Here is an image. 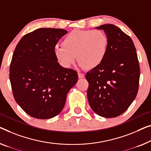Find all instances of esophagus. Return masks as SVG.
I'll return each instance as SVG.
<instances>
[{"instance_id":"34e87169","label":"esophagus","mask_w":151,"mask_h":151,"mask_svg":"<svg viewBox=\"0 0 151 151\" xmlns=\"http://www.w3.org/2000/svg\"><path fill=\"white\" fill-rule=\"evenodd\" d=\"M78 78H83L85 77V75H84V74H83V73H78Z\"/></svg>"}]
</instances>
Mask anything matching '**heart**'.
<instances>
[{
  "label": "heart",
  "mask_w": 151,
  "mask_h": 151,
  "mask_svg": "<svg viewBox=\"0 0 151 151\" xmlns=\"http://www.w3.org/2000/svg\"><path fill=\"white\" fill-rule=\"evenodd\" d=\"M109 39L100 30H74L66 36L62 45L55 46L54 55L59 64L69 68L75 62L87 69L98 67L106 55Z\"/></svg>",
  "instance_id": "heart-1"
}]
</instances>
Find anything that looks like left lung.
Masks as SVG:
<instances>
[{"label": "left lung", "instance_id": "1", "mask_svg": "<svg viewBox=\"0 0 151 151\" xmlns=\"http://www.w3.org/2000/svg\"><path fill=\"white\" fill-rule=\"evenodd\" d=\"M109 39L106 58L97 68L87 73V98L91 109L106 118L123 114L136 98L140 66L131 38L113 24L96 27Z\"/></svg>", "mask_w": 151, "mask_h": 151}]
</instances>
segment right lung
<instances>
[{"mask_svg":"<svg viewBox=\"0 0 151 151\" xmlns=\"http://www.w3.org/2000/svg\"><path fill=\"white\" fill-rule=\"evenodd\" d=\"M67 32L63 29L39 28L24 35L13 54L9 78L13 96L34 118L58 115L78 81L76 71L63 68L54 55L55 45Z\"/></svg>","mask_w":151,"mask_h":151,"instance_id":"right-lung-1","label":"right lung"}]
</instances>
